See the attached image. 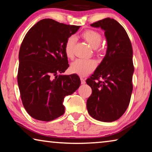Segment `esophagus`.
I'll use <instances>...</instances> for the list:
<instances>
[{"mask_svg":"<svg viewBox=\"0 0 152 152\" xmlns=\"http://www.w3.org/2000/svg\"><path fill=\"white\" fill-rule=\"evenodd\" d=\"M80 80H81V84H84L86 83V80H85V79H84V78H82V77H81Z\"/></svg>","mask_w":152,"mask_h":152,"instance_id":"obj_1","label":"esophagus"}]
</instances>
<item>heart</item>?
Returning <instances> with one entry per match:
<instances>
[{
    "mask_svg": "<svg viewBox=\"0 0 152 152\" xmlns=\"http://www.w3.org/2000/svg\"><path fill=\"white\" fill-rule=\"evenodd\" d=\"M82 37L93 49L99 47L102 42L101 34L94 30L85 31L82 33ZM76 41V37L72 35L67 39L66 42L64 45V51L66 56L69 58H72L74 56V47ZM95 67H96V62L94 60L77 59L71 64L70 70L72 73L84 76L92 72L94 70Z\"/></svg>",
    "mask_w": 152,
    "mask_h": 152,
    "instance_id": "b5f03b06",
    "label": "heart"
}]
</instances>
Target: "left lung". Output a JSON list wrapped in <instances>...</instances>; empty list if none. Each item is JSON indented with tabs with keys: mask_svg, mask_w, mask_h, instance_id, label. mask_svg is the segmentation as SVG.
Returning <instances> with one entry per match:
<instances>
[{
	"mask_svg": "<svg viewBox=\"0 0 152 152\" xmlns=\"http://www.w3.org/2000/svg\"><path fill=\"white\" fill-rule=\"evenodd\" d=\"M91 25L104 31L107 49L103 60L86 81L92 88L87 110L92 118L100 121H115L127 110L133 91L132 43L116 20L106 18Z\"/></svg>",
	"mask_w": 152,
	"mask_h": 152,
	"instance_id": "1",
	"label": "left lung"
}]
</instances>
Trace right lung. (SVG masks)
Masks as SVG:
<instances>
[{
	"label": "right lung",
	"instance_id": "add662e5",
	"mask_svg": "<svg viewBox=\"0 0 152 152\" xmlns=\"http://www.w3.org/2000/svg\"><path fill=\"white\" fill-rule=\"evenodd\" d=\"M79 28L45 19L25 36L19 53L17 82L23 104L35 119L50 121L61 116L65 112L64 97L80 85L76 74H58L69 67L64 45Z\"/></svg>",
	"mask_w": 152,
	"mask_h": 152
}]
</instances>
